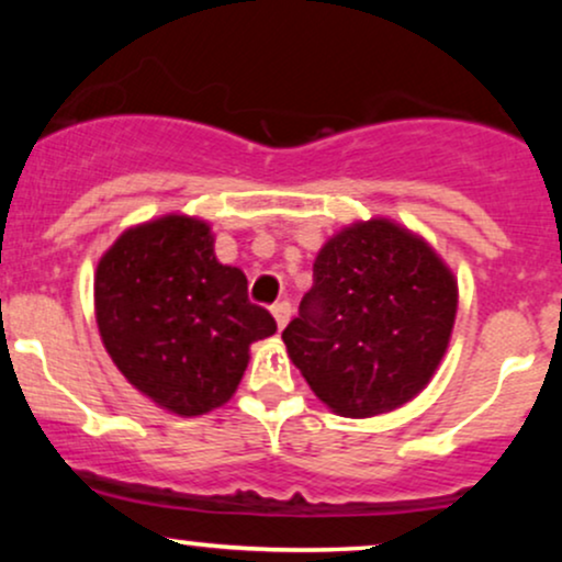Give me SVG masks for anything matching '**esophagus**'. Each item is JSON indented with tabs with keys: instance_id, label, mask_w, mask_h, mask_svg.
<instances>
[{
	"instance_id": "34e87169",
	"label": "esophagus",
	"mask_w": 562,
	"mask_h": 562,
	"mask_svg": "<svg viewBox=\"0 0 562 562\" xmlns=\"http://www.w3.org/2000/svg\"><path fill=\"white\" fill-rule=\"evenodd\" d=\"M272 314H274L277 327H280V330H285V325L290 322V314H293V306H290L288 301H280L272 306Z\"/></svg>"
}]
</instances>
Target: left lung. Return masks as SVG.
I'll return each mask as SVG.
<instances>
[{"label":"left lung","mask_w":562,"mask_h":562,"mask_svg":"<svg viewBox=\"0 0 562 562\" xmlns=\"http://www.w3.org/2000/svg\"><path fill=\"white\" fill-rule=\"evenodd\" d=\"M457 299V277L430 243L375 216L322 245L314 285L282 340L335 415L375 417L412 402L436 375Z\"/></svg>","instance_id":"obj_1"}]
</instances>
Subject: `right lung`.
Listing matches in <instances>:
<instances>
[{
    "label": "right lung",
    "instance_id": "obj_1",
    "mask_svg": "<svg viewBox=\"0 0 562 562\" xmlns=\"http://www.w3.org/2000/svg\"><path fill=\"white\" fill-rule=\"evenodd\" d=\"M94 319L121 375L179 417L227 404L250 344L277 330L272 314L248 301L243 269L216 259L211 224L187 214L115 237L97 263Z\"/></svg>",
    "mask_w": 562,
    "mask_h": 562
}]
</instances>
